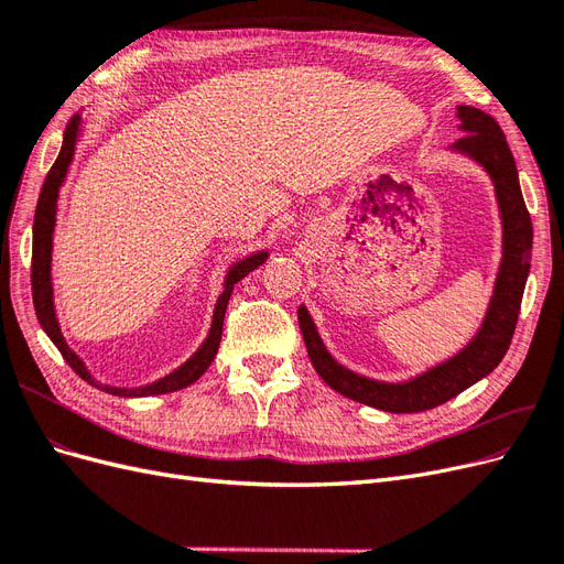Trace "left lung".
Listing matches in <instances>:
<instances>
[{
  "label": "left lung",
  "mask_w": 564,
  "mask_h": 564,
  "mask_svg": "<svg viewBox=\"0 0 564 564\" xmlns=\"http://www.w3.org/2000/svg\"><path fill=\"white\" fill-rule=\"evenodd\" d=\"M456 117L464 135L452 143L449 150L466 155L489 174L494 193H497L503 228V259L497 272V282H494V294L482 327L470 338V344L449 357L447 362L423 371L414 379L400 383L377 381L338 365L327 346L322 344L308 308L299 305V324L305 350H308L311 362L322 381L344 398L373 409H383L390 414L425 412V409L445 404L458 392L485 379L503 360L520 315L529 259H532V218H529L522 199L513 152H510L506 135L491 115L470 106H458Z\"/></svg>",
  "instance_id": "8db88e82"
}]
</instances>
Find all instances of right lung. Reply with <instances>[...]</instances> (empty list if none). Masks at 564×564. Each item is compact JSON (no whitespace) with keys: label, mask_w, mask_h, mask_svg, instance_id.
Returning <instances> with one entry per match:
<instances>
[{"label":"right lung","mask_w":564,"mask_h":564,"mask_svg":"<svg viewBox=\"0 0 564 564\" xmlns=\"http://www.w3.org/2000/svg\"><path fill=\"white\" fill-rule=\"evenodd\" d=\"M79 133H82V117L75 115L65 127L61 152H58L54 166L48 169L46 181L42 185L40 199H37L35 226H32V301H35L37 319L42 324V329L46 332V336L54 340V346L61 350L63 360L70 365L75 369V373H79L84 381L100 388V390L112 392V395H119V398H148V395H164V392L181 390L185 386L195 383L202 377V373L209 369V365L214 362V357H216L218 346H220V334H224V317H226V308H228L232 289L242 278H247L251 270H256L261 263H265L268 251L265 249L256 251V253L247 256V259H240L228 268L226 280H224V294L218 296L216 308H214L212 329H209L207 338L202 340V346L191 357H187V360L181 367H176L174 371H169L166 377L152 381L148 386L117 388V386L98 383L91 377V371L87 369V365L82 362V357L65 344L61 324H58V317H56V305H54V282H51V251H54L58 193H61V185H63L67 172H70Z\"/></svg>","instance_id":"add662e5"}]
</instances>
